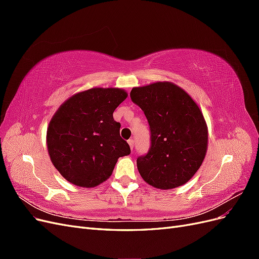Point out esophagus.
I'll list each match as a JSON object with an SVG mask.
<instances>
[{
  "instance_id": "34e87169",
  "label": "esophagus",
  "mask_w": 259,
  "mask_h": 259,
  "mask_svg": "<svg viewBox=\"0 0 259 259\" xmlns=\"http://www.w3.org/2000/svg\"><path fill=\"white\" fill-rule=\"evenodd\" d=\"M127 143H128V145H130V147H131V149L133 150V148H134V140H133V139H130Z\"/></svg>"
}]
</instances>
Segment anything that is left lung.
<instances>
[{"label":"left lung","mask_w":259,"mask_h":259,"mask_svg":"<svg viewBox=\"0 0 259 259\" xmlns=\"http://www.w3.org/2000/svg\"><path fill=\"white\" fill-rule=\"evenodd\" d=\"M131 98L144 111L151 132L150 150L137 159L140 176L162 190L185 185L207 151V125L199 106L171 82L133 88Z\"/></svg>","instance_id":"obj_1"}]
</instances>
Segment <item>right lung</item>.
I'll list each match as a JSON object with an SVG mask.
<instances>
[{"mask_svg":"<svg viewBox=\"0 0 259 259\" xmlns=\"http://www.w3.org/2000/svg\"><path fill=\"white\" fill-rule=\"evenodd\" d=\"M127 93L93 88L67 99L50 121L46 144L53 165L69 183L93 188L111 176L120 156L131 153L113 112Z\"/></svg>","mask_w":259,"mask_h":259,"instance_id":"obj_1","label":"right lung"}]
</instances>
